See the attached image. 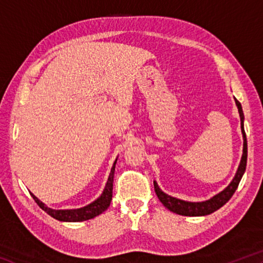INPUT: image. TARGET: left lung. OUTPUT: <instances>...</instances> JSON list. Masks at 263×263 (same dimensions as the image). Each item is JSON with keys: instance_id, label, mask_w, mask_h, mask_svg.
<instances>
[{"instance_id": "obj_1", "label": "left lung", "mask_w": 263, "mask_h": 263, "mask_svg": "<svg viewBox=\"0 0 263 263\" xmlns=\"http://www.w3.org/2000/svg\"><path fill=\"white\" fill-rule=\"evenodd\" d=\"M235 104L238 106L239 116H240V122H241V132L243 137V149H242V157L241 161L238 167V171L235 173L234 179L232 182L226 186V188L220 191L219 194L213 196L212 198L208 199V201L204 202H185L182 201V199L172 197L167 194H164L163 191L159 188L157 182L154 181V190L155 194H157L158 198L160 199L164 206H166L169 211L177 213V215L181 216H189V217H196V216H206L210 215V213L217 211L218 209H220L224 204L230 201V198L232 197L233 194L237 190L238 185L240 183V180L243 175L245 171H246V163H247V139H246V133L243 130V112L242 108L240 102L235 99Z\"/></svg>"}]
</instances>
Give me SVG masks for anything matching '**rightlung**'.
<instances>
[{
	"instance_id": "obj_1",
	"label": "right lung",
	"mask_w": 263,
	"mask_h": 263,
	"mask_svg": "<svg viewBox=\"0 0 263 263\" xmlns=\"http://www.w3.org/2000/svg\"><path fill=\"white\" fill-rule=\"evenodd\" d=\"M116 162H117V159H116V161L114 162V166H112V168H111L109 179H108V182H106L103 193H102V195L96 199V201H94L90 204H88L87 206H83L80 209H73V210H54V209L47 208L45 204L39 201V199L35 197L33 194H31V196H32L34 202L38 204L39 208L43 209L44 211L48 213V215L54 218V219H57V220L83 221V220L91 219V218L101 215L102 212H104L110 205L111 199H112V185H114L112 183H114Z\"/></svg>"
}]
</instances>
